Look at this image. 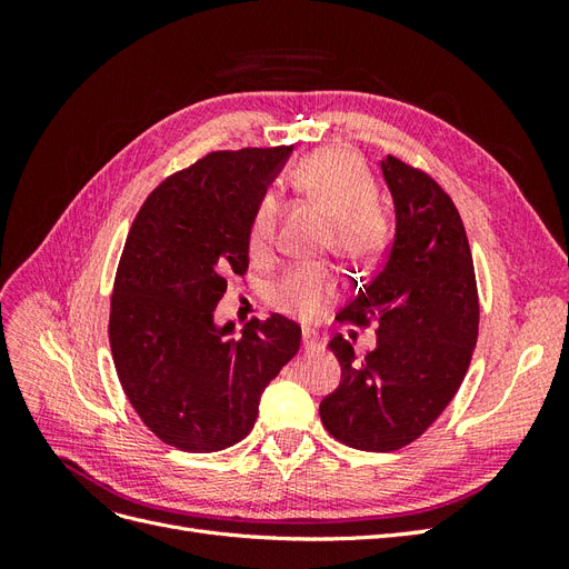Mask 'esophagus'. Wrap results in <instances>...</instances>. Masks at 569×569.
<instances>
[{
  "label": "esophagus",
  "mask_w": 569,
  "mask_h": 569,
  "mask_svg": "<svg viewBox=\"0 0 569 569\" xmlns=\"http://www.w3.org/2000/svg\"><path fill=\"white\" fill-rule=\"evenodd\" d=\"M303 349L306 351H320L322 349V341L316 332L311 330H303Z\"/></svg>",
  "instance_id": "obj_1"
}]
</instances>
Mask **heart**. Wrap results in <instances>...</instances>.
Instances as JSON below:
<instances>
[{"label": "heart", "instance_id": "1", "mask_svg": "<svg viewBox=\"0 0 569 569\" xmlns=\"http://www.w3.org/2000/svg\"><path fill=\"white\" fill-rule=\"evenodd\" d=\"M289 187L332 220V247L353 263L377 261L389 239V218L375 201L377 184L366 161L349 149H320L299 161L289 173ZM278 203H258L249 228V256L266 261L274 247ZM337 295V280L330 270L299 266L282 274L272 287L270 301L282 313L301 320L316 318L325 303Z\"/></svg>", "mask_w": 569, "mask_h": 569}]
</instances>
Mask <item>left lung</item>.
Listing matches in <instances>:
<instances>
[{
  "mask_svg": "<svg viewBox=\"0 0 569 569\" xmlns=\"http://www.w3.org/2000/svg\"><path fill=\"white\" fill-rule=\"evenodd\" d=\"M393 199V244L375 278L337 320L377 322V347L358 358L337 335L330 351L339 387L320 403L337 441L387 453L416 441L451 403L479 330L472 253L451 197L422 170L396 157L382 161Z\"/></svg>",
  "mask_w": 569,
  "mask_h": 569,
  "instance_id": "left-lung-1",
  "label": "left lung"
}]
</instances>
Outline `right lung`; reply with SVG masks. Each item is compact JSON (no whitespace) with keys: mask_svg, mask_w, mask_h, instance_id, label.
Instances as JSON below:
<instances>
[{"mask_svg":"<svg viewBox=\"0 0 569 569\" xmlns=\"http://www.w3.org/2000/svg\"><path fill=\"white\" fill-rule=\"evenodd\" d=\"M295 147L213 151L163 180L137 213L109 318L113 366L140 420L168 446L213 453L242 441L263 389L297 356L282 316L218 327L228 274L249 268V228Z\"/></svg>","mask_w":569,"mask_h":569,"instance_id":"right-lung-1","label":"right lung"}]
</instances>
